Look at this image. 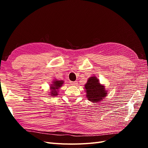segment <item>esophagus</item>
I'll list each match as a JSON object with an SVG mask.
<instances>
[{
    "label": "esophagus",
    "mask_w": 148,
    "mask_h": 148,
    "mask_svg": "<svg viewBox=\"0 0 148 148\" xmlns=\"http://www.w3.org/2000/svg\"><path fill=\"white\" fill-rule=\"evenodd\" d=\"M70 84L71 85H73V86H75L77 84V82H70Z\"/></svg>",
    "instance_id": "obj_1"
}]
</instances>
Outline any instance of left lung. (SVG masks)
<instances>
[{"instance_id": "1", "label": "left lung", "mask_w": 148, "mask_h": 148, "mask_svg": "<svg viewBox=\"0 0 148 148\" xmlns=\"http://www.w3.org/2000/svg\"><path fill=\"white\" fill-rule=\"evenodd\" d=\"M84 89H86L87 99L93 102L101 101L107 95L105 86L99 82L96 77H90L88 79Z\"/></svg>"}]
</instances>
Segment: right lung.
I'll return each instance as SVG.
<instances>
[{"label": "right lung", "instance_id": "obj_1", "mask_svg": "<svg viewBox=\"0 0 148 148\" xmlns=\"http://www.w3.org/2000/svg\"><path fill=\"white\" fill-rule=\"evenodd\" d=\"M64 84V81L62 80H57L55 79L54 81L53 82L52 84H51V96H56L58 95V92H59V89L62 84Z\"/></svg>", "mask_w": 148, "mask_h": 148}]
</instances>
